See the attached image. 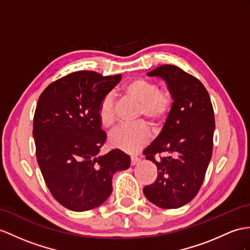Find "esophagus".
<instances>
[{
    "mask_svg": "<svg viewBox=\"0 0 250 250\" xmlns=\"http://www.w3.org/2000/svg\"><path fill=\"white\" fill-rule=\"evenodd\" d=\"M140 161V159H139V158L138 157H135V156H132L131 157V166H136V164L138 163Z\"/></svg>",
    "mask_w": 250,
    "mask_h": 250,
    "instance_id": "1",
    "label": "esophagus"
}]
</instances>
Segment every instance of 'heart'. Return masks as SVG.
<instances>
[{"mask_svg": "<svg viewBox=\"0 0 250 250\" xmlns=\"http://www.w3.org/2000/svg\"><path fill=\"white\" fill-rule=\"evenodd\" d=\"M124 96L140 104L138 120L146 119L149 123L158 125L171 110L173 97L167 89L157 88L153 82L143 78L132 79L123 88ZM99 118L102 125L111 128L117 121L115 103L111 94L104 96L99 107ZM151 139L148 126L139 123L132 127H121L114 130L110 136V143L126 153H136Z\"/></svg>", "mask_w": 250, "mask_h": 250, "instance_id": "obj_1", "label": "heart"}]
</instances>
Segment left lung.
<instances>
[{"label":"left lung","mask_w":250,"mask_h":250,"mask_svg":"<svg viewBox=\"0 0 250 250\" xmlns=\"http://www.w3.org/2000/svg\"><path fill=\"white\" fill-rule=\"evenodd\" d=\"M167 83L173 104L163 128L143 150L158 169L154 184L143 188L150 203L177 209L197 195L212 157L214 111L208 91L196 77L172 64L147 73ZM166 154L157 162L156 154Z\"/></svg>","instance_id":"1"}]
</instances>
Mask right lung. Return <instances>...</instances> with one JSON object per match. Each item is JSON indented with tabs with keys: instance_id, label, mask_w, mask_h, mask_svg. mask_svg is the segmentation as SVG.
Returning a JSON list of instances; mask_svg holds the SVG:
<instances>
[{
	"instance_id": "obj_1",
	"label": "right lung",
	"mask_w": 250,
	"mask_h": 250,
	"mask_svg": "<svg viewBox=\"0 0 250 250\" xmlns=\"http://www.w3.org/2000/svg\"><path fill=\"white\" fill-rule=\"evenodd\" d=\"M122 75L77 71L48 84L34 115L36 156L53 197L72 211L102 205L112 192V176L130 166L120 149L106 155L99 107Z\"/></svg>"
}]
</instances>
